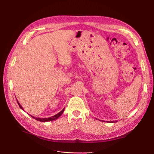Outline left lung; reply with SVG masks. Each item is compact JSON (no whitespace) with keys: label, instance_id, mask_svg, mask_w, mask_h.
Segmentation results:
<instances>
[{"label":"left lung","instance_id":"obj_1","mask_svg":"<svg viewBox=\"0 0 154 154\" xmlns=\"http://www.w3.org/2000/svg\"><path fill=\"white\" fill-rule=\"evenodd\" d=\"M104 122H105V121H104ZM117 122V120H116V121H109V122H107V121L106 122H109V123H115V122Z\"/></svg>","mask_w":154,"mask_h":154}]
</instances>
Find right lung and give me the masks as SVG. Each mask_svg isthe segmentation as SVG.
Wrapping results in <instances>:
<instances>
[{"mask_svg": "<svg viewBox=\"0 0 154 154\" xmlns=\"http://www.w3.org/2000/svg\"><path fill=\"white\" fill-rule=\"evenodd\" d=\"M17 103H18V104H19V106L20 108L22 110H23L24 111V109H23V107L21 106V105H20V103L18 102L17 100ZM64 109H65V108H64ZM64 109H63L60 112H59L57 114L54 115V116H52V117H48V118L35 117H34V116H31V115H30V116L32 118H34V119H35V120L40 121V122H48V121H52V120H55V119H57L63 114V111H64Z\"/></svg>", "mask_w": 154, "mask_h": 154, "instance_id": "add662e5", "label": "right lung"}]
</instances>
